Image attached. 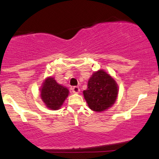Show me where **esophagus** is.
Wrapping results in <instances>:
<instances>
[{
	"mask_svg": "<svg viewBox=\"0 0 159 159\" xmlns=\"http://www.w3.org/2000/svg\"><path fill=\"white\" fill-rule=\"evenodd\" d=\"M72 92H73V93H78L80 92L79 87H77V86H75V87H72Z\"/></svg>",
	"mask_w": 159,
	"mask_h": 159,
	"instance_id": "1",
	"label": "esophagus"
}]
</instances>
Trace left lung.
<instances>
[{
  "label": "left lung",
  "instance_id": "1",
  "mask_svg": "<svg viewBox=\"0 0 159 159\" xmlns=\"http://www.w3.org/2000/svg\"><path fill=\"white\" fill-rule=\"evenodd\" d=\"M84 96L88 106L94 111H103L111 107L116 101L118 87L111 76L99 70L93 74L88 81Z\"/></svg>",
  "mask_w": 159,
  "mask_h": 159
}]
</instances>
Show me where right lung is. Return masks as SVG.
<instances>
[{
    "label": "right lung",
    "instance_id": "obj_1",
    "mask_svg": "<svg viewBox=\"0 0 159 159\" xmlns=\"http://www.w3.org/2000/svg\"><path fill=\"white\" fill-rule=\"evenodd\" d=\"M69 90L56 82L54 78H48L41 89V98L47 107L57 110L68 96Z\"/></svg>",
    "mask_w": 159,
    "mask_h": 159
}]
</instances>
